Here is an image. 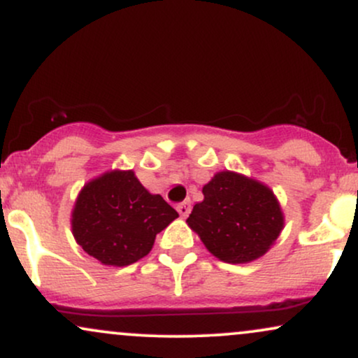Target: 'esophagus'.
<instances>
[{"label": "esophagus", "instance_id": "1", "mask_svg": "<svg viewBox=\"0 0 358 358\" xmlns=\"http://www.w3.org/2000/svg\"><path fill=\"white\" fill-rule=\"evenodd\" d=\"M176 210H178L180 215H182L185 219V217H188V213H190L192 205H190V202H188V200H185V202L176 205Z\"/></svg>", "mask_w": 358, "mask_h": 358}]
</instances>
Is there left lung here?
<instances>
[{"label":"left lung","instance_id":"left-lung-1","mask_svg":"<svg viewBox=\"0 0 358 358\" xmlns=\"http://www.w3.org/2000/svg\"><path fill=\"white\" fill-rule=\"evenodd\" d=\"M202 192L203 200L195 203L187 222L220 261H254L278 239L285 220L268 187L232 171H220Z\"/></svg>","mask_w":358,"mask_h":358}]
</instances>
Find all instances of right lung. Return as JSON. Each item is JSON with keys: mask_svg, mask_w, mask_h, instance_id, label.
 Wrapping results in <instances>:
<instances>
[{"mask_svg": "<svg viewBox=\"0 0 358 358\" xmlns=\"http://www.w3.org/2000/svg\"><path fill=\"white\" fill-rule=\"evenodd\" d=\"M178 213L162 195H151L133 171H110L82 188L72 232L89 256L106 266H129L150 252Z\"/></svg>", "mask_w": 358, "mask_h": 358, "instance_id": "add662e5", "label": "right lung"}]
</instances>
